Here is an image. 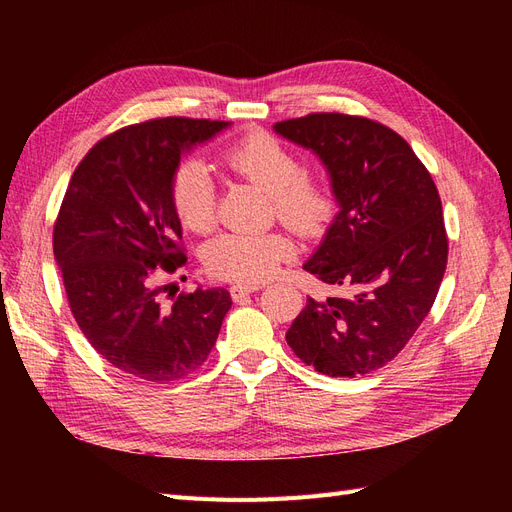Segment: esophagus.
Instances as JSON below:
<instances>
[{"mask_svg":"<svg viewBox=\"0 0 512 512\" xmlns=\"http://www.w3.org/2000/svg\"><path fill=\"white\" fill-rule=\"evenodd\" d=\"M260 288H262L260 284H235V286H230V294H232V299L239 301L243 297H250L252 292H256Z\"/></svg>","mask_w":512,"mask_h":512,"instance_id":"obj_1","label":"esophagus"}]
</instances>
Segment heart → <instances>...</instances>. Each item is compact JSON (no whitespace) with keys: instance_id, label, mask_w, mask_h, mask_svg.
<instances>
[{"instance_id":"heart-1","label":"heart","mask_w":512,"mask_h":512,"mask_svg":"<svg viewBox=\"0 0 512 512\" xmlns=\"http://www.w3.org/2000/svg\"><path fill=\"white\" fill-rule=\"evenodd\" d=\"M222 162L232 173L271 194L273 211L301 237H316L327 228L335 198L320 177L303 173V162L288 145L265 132L243 136L224 151ZM173 207L179 222L192 232H209L215 224V185L205 164L190 160L173 179ZM294 254L282 232H228L209 243L205 267L213 277L237 284H256L271 277Z\"/></svg>"}]
</instances>
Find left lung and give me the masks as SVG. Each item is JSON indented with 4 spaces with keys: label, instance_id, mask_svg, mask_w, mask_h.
<instances>
[{
    "label": "left lung",
    "instance_id": "1",
    "mask_svg": "<svg viewBox=\"0 0 512 512\" xmlns=\"http://www.w3.org/2000/svg\"><path fill=\"white\" fill-rule=\"evenodd\" d=\"M273 130L327 170L339 211L303 269L346 290L309 297L286 342L320 374L365 376L395 359L436 301L448 256L436 183L404 138L365 117L314 113Z\"/></svg>",
    "mask_w": 512,
    "mask_h": 512
}]
</instances>
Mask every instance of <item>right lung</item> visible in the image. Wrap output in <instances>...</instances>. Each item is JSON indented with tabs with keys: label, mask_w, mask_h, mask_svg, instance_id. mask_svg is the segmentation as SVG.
<instances>
[{
	"label": "right lung",
	"mask_w": 512,
	"mask_h": 512,
	"mask_svg": "<svg viewBox=\"0 0 512 512\" xmlns=\"http://www.w3.org/2000/svg\"><path fill=\"white\" fill-rule=\"evenodd\" d=\"M228 126L166 117L123 128L102 138L70 179L53 232L55 262L83 335L132 378L164 384L194 374L232 305L226 288L203 286L164 305L168 286L153 284L158 271L185 262L173 207L179 162Z\"/></svg>",
	"instance_id": "right-lung-1"
}]
</instances>
